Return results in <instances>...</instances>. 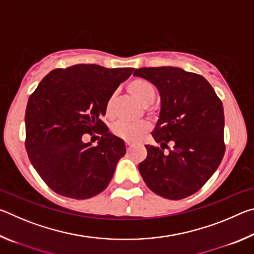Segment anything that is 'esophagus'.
<instances>
[{
  "label": "esophagus",
  "instance_id": "esophagus-1",
  "mask_svg": "<svg viewBox=\"0 0 254 254\" xmlns=\"http://www.w3.org/2000/svg\"><path fill=\"white\" fill-rule=\"evenodd\" d=\"M126 147H127V151H130L131 148H132V143L131 142H126Z\"/></svg>",
  "mask_w": 254,
  "mask_h": 254
}]
</instances>
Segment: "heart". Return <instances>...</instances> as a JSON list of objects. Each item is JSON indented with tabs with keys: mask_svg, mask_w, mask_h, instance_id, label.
Here are the masks:
<instances>
[{
	"mask_svg": "<svg viewBox=\"0 0 254 254\" xmlns=\"http://www.w3.org/2000/svg\"><path fill=\"white\" fill-rule=\"evenodd\" d=\"M127 91L135 100L140 103L141 105L147 107L151 105L154 98H156V91L150 81L136 78L132 80L127 85ZM117 100V95L112 94L109 97L105 105V113L107 117H113L114 114V104ZM150 130L149 124L147 123H139V124H131L127 122L119 121L115 122L112 126V133L117 135L120 139L130 141V142H135L142 139L147 134V132Z\"/></svg>",
	"mask_w": 254,
	"mask_h": 254,
	"instance_id": "heart-1",
	"label": "heart"
}]
</instances>
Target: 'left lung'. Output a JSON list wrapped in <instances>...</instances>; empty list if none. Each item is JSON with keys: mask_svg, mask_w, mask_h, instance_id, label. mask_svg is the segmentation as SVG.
<instances>
[{"mask_svg": "<svg viewBox=\"0 0 254 254\" xmlns=\"http://www.w3.org/2000/svg\"><path fill=\"white\" fill-rule=\"evenodd\" d=\"M133 75L152 83L161 97L152 132L160 147L145 145L148 156L139 163L140 174L157 195L186 198L204 186L224 157L222 101L203 76L182 68H139Z\"/></svg>", "mask_w": 254, "mask_h": 254, "instance_id": "8db88e82", "label": "left lung"}]
</instances>
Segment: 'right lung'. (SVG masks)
I'll list each match as a JSON object with an SVG mask.
<instances>
[{
  "label": "right lung",
  "instance_id": "add662e5",
  "mask_svg": "<svg viewBox=\"0 0 254 254\" xmlns=\"http://www.w3.org/2000/svg\"><path fill=\"white\" fill-rule=\"evenodd\" d=\"M134 68L79 64L51 70L29 97L25 149L50 189L75 199L91 198L110 184L126 144L101 118L109 97ZM85 134L100 140L83 142Z\"/></svg>",
  "mask_w": 254,
  "mask_h": 254
}]
</instances>
